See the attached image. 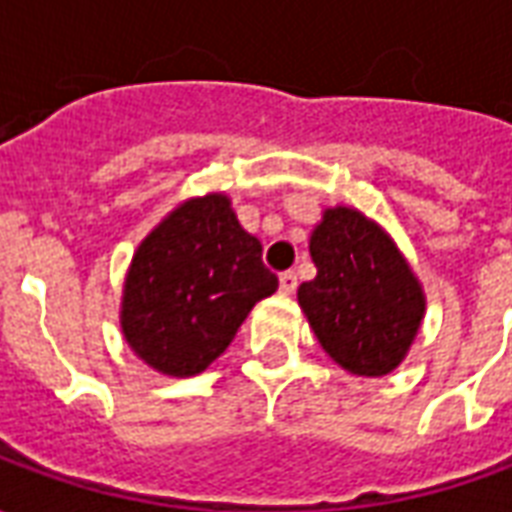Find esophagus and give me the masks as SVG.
Here are the masks:
<instances>
[{"label":"esophagus","instance_id":"1","mask_svg":"<svg viewBox=\"0 0 512 512\" xmlns=\"http://www.w3.org/2000/svg\"><path fill=\"white\" fill-rule=\"evenodd\" d=\"M296 285H299V279L293 271H285V274H279V290L290 296V293H296Z\"/></svg>","mask_w":512,"mask_h":512}]
</instances>
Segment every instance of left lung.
<instances>
[{"mask_svg":"<svg viewBox=\"0 0 512 512\" xmlns=\"http://www.w3.org/2000/svg\"><path fill=\"white\" fill-rule=\"evenodd\" d=\"M318 274L299 285V307L351 376H389L425 318V290L392 235L351 205L326 208L310 233Z\"/></svg>","mask_w":512,"mask_h":512,"instance_id":"obj_1","label":"left lung"}]
</instances>
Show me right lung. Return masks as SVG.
<instances>
[{
  "mask_svg": "<svg viewBox=\"0 0 512 512\" xmlns=\"http://www.w3.org/2000/svg\"><path fill=\"white\" fill-rule=\"evenodd\" d=\"M279 288L263 246L224 191L183 200L136 246L120 332L156 373L189 378L216 362L260 299Z\"/></svg>",
  "mask_w": 512,
  "mask_h": 512,
  "instance_id": "right-lung-1",
  "label": "right lung"
}]
</instances>
